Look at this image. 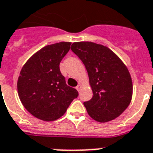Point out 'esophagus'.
Masks as SVG:
<instances>
[{"label":"esophagus","mask_w":153,"mask_h":153,"mask_svg":"<svg viewBox=\"0 0 153 153\" xmlns=\"http://www.w3.org/2000/svg\"><path fill=\"white\" fill-rule=\"evenodd\" d=\"M81 88H82V86H81V85H80V84H79V85H78V86H76V90L78 91H80V90H81Z\"/></svg>","instance_id":"esophagus-1"}]
</instances>
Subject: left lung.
<instances>
[{
	"mask_svg": "<svg viewBox=\"0 0 153 153\" xmlns=\"http://www.w3.org/2000/svg\"><path fill=\"white\" fill-rule=\"evenodd\" d=\"M71 51L88 73L93 97L83 103L90 116L98 122L119 117L130 103L133 83L123 62L107 47L92 42H77Z\"/></svg>",
	"mask_w": 153,
	"mask_h": 153,
	"instance_id": "1",
	"label": "left lung"
}]
</instances>
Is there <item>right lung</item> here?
<instances>
[{"label":"right lung","mask_w":153,"mask_h":153,"mask_svg":"<svg viewBox=\"0 0 153 153\" xmlns=\"http://www.w3.org/2000/svg\"><path fill=\"white\" fill-rule=\"evenodd\" d=\"M71 44L60 42L44 47L20 71L17 81L20 101L30 114L40 120L52 121L61 117L79 96L75 89L67 86L59 70Z\"/></svg>","instance_id":"add662e5"}]
</instances>
